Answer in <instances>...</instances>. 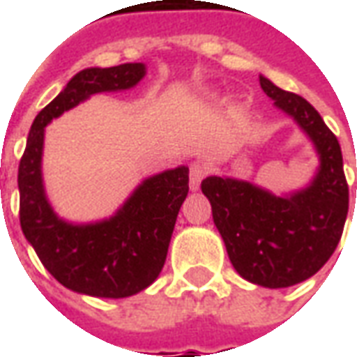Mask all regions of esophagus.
<instances>
[{
    "label": "esophagus",
    "mask_w": 357,
    "mask_h": 357,
    "mask_svg": "<svg viewBox=\"0 0 357 357\" xmlns=\"http://www.w3.org/2000/svg\"><path fill=\"white\" fill-rule=\"evenodd\" d=\"M206 174H208L206 164H202V162L191 164V170H189V189H191V191H197V189L201 187V181L204 179Z\"/></svg>",
    "instance_id": "34e87169"
}]
</instances>
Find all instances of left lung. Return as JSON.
<instances>
[{"instance_id":"1","label":"left lung","mask_w":357,"mask_h":357,"mask_svg":"<svg viewBox=\"0 0 357 357\" xmlns=\"http://www.w3.org/2000/svg\"><path fill=\"white\" fill-rule=\"evenodd\" d=\"M260 86L310 137L319 156L315 176L287 195L220 176L204 179L201 189L237 273L260 287L283 289L315 275L333 256L348 216V183L338 139L319 112L266 76Z\"/></svg>"}]
</instances>
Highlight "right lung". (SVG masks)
<instances>
[{"instance_id": "1", "label": "right lung", "mask_w": 357, "mask_h": 357, "mask_svg": "<svg viewBox=\"0 0 357 357\" xmlns=\"http://www.w3.org/2000/svg\"><path fill=\"white\" fill-rule=\"evenodd\" d=\"M143 63L84 68L38 112L19 164L20 227L43 268L66 289L97 298H126L155 283L166 262L176 218L189 193V168L143 179L107 220L73 224L57 216L42 174L45 126L95 93L124 91L145 76Z\"/></svg>"}]
</instances>
